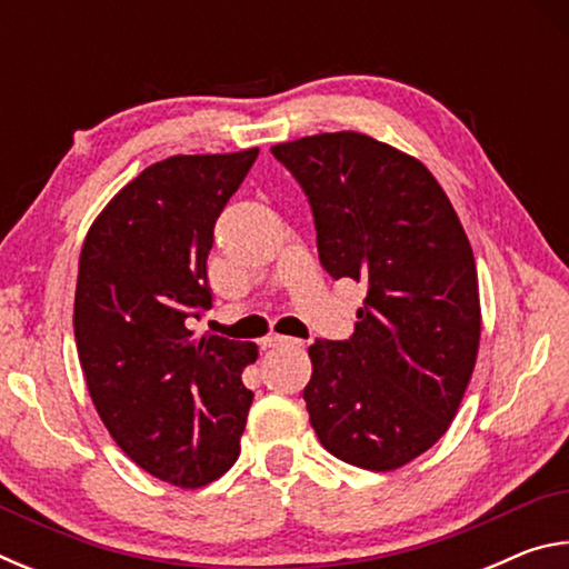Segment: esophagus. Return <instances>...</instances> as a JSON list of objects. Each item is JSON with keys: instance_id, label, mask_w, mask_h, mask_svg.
I'll use <instances>...</instances> for the list:
<instances>
[{"instance_id": "34e87169", "label": "esophagus", "mask_w": 569, "mask_h": 569, "mask_svg": "<svg viewBox=\"0 0 569 569\" xmlns=\"http://www.w3.org/2000/svg\"><path fill=\"white\" fill-rule=\"evenodd\" d=\"M261 346L263 349H276V346H301V341L288 339V336H281V333H268L261 341Z\"/></svg>"}]
</instances>
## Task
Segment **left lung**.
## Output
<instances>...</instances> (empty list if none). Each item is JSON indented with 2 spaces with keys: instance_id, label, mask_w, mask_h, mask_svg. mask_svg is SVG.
I'll return each instance as SVG.
<instances>
[{
  "instance_id": "obj_1",
  "label": "left lung",
  "mask_w": 569,
  "mask_h": 569,
  "mask_svg": "<svg viewBox=\"0 0 569 569\" xmlns=\"http://www.w3.org/2000/svg\"><path fill=\"white\" fill-rule=\"evenodd\" d=\"M313 210L326 273L366 286L351 339H316L303 389L321 445L389 471L445 437L479 349L477 266L447 192L417 158L361 132L273 146Z\"/></svg>"
}]
</instances>
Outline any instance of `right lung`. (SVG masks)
I'll list each match as a JSON object with an SVG mask.
<instances>
[{
    "instance_id": "add662e5",
    "label": "right lung",
    "mask_w": 569,
    "mask_h": 569,
    "mask_svg": "<svg viewBox=\"0 0 569 569\" xmlns=\"http://www.w3.org/2000/svg\"><path fill=\"white\" fill-rule=\"evenodd\" d=\"M256 158L156 162L110 200L80 253L72 323L94 409L134 465L182 489L236 465L253 401L240 373L258 346L196 339L188 319L213 306V228Z\"/></svg>"
}]
</instances>
